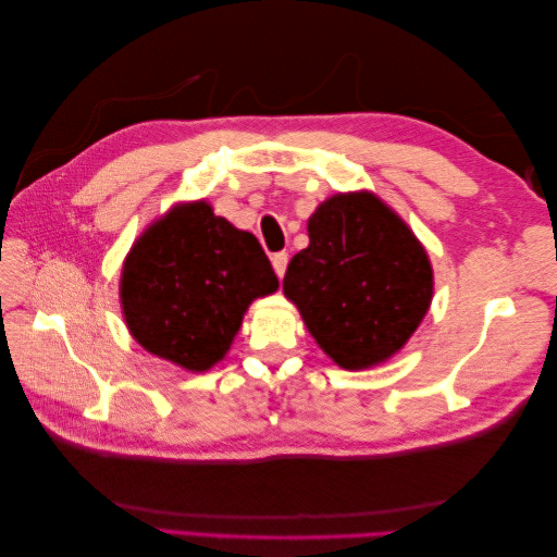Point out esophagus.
<instances>
[{
    "label": "esophagus",
    "instance_id": "obj_1",
    "mask_svg": "<svg viewBox=\"0 0 557 557\" xmlns=\"http://www.w3.org/2000/svg\"><path fill=\"white\" fill-rule=\"evenodd\" d=\"M287 260H289V256L282 251V253H275L272 256V268H275V275L282 280L285 277V270H287Z\"/></svg>",
    "mask_w": 557,
    "mask_h": 557
}]
</instances>
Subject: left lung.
<instances>
[{
    "label": "left lung",
    "mask_w": 557,
    "mask_h": 557,
    "mask_svg": "<svg viewBox=\"0 0 557 557\" xmlns=\"http://www.w3.org/2000/svg\"><path fill=\"white\" fill-rule=\"evenodd\" d=\"M282 292L315 345L345 371L389 361L431 309L433 265L409 224L373 191L333 194Z\"/></svg>",
    "instance_id": "left-lung-1"
}]
</instances>
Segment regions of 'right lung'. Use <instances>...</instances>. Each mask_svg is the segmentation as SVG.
Returning a JSON list of instances; mask_svg holds the SVG:
<instances>
[{"label":"right lung","mask_w":557,"mask_h":557,"mask_svg":"<svg viewBox=\"0 0 557 557\" xmlns=\"http://www.w3.org/2000/svg\"><path fill=\"white\" fill-rule=\"evenodd\" d=\"M277 287L256 236L200 198L174 203L140 232L124 258L120 304L148 354L203 373L227 357L248 306Z\"/></svg>","instance_id":"add662e5"}]
</instances>
